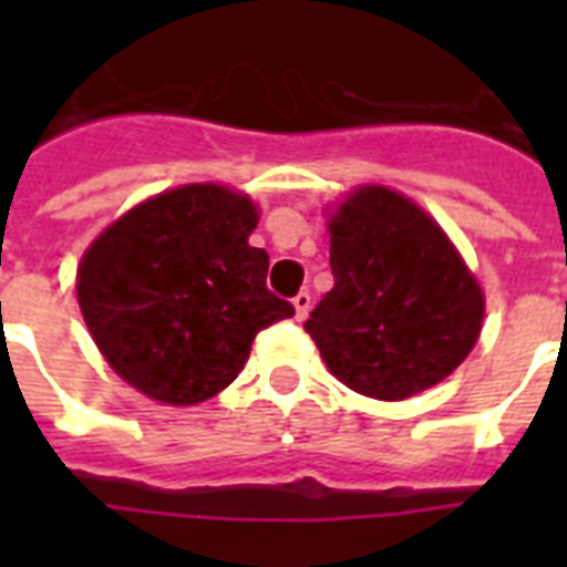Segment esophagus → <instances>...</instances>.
Instances as JSON below:
<instances>
[{
  "label": "esophagus",
  "instance_id": "obj_1",
  "mask_svg": "<svg viewBox=\"0 0 567 567\" xmlns=\"http://www.w3.org/2000/svg\"><path fill=\"white\" fill-rule=\"evenodd\" d=\"M293 309H297V320H306L309 318V309H311V293L309 291H300L293 297Z\"/></svg>",
  "mask_w": 567,
  "mask_h": 567
}]
</instances>
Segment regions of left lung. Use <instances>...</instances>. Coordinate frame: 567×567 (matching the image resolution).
I'll use <instances>...</instances> for the list:
<instances>
[{
  "instance_id": "8db88e82",
  "label": "left lung",
  "mask_w": 567,
  "mask_h": 567,
  "mask_svg": "<svg viewBox=\"0 0 567 567\" xmlns=\"http://www.w3.org/2000/svg\"><path fill=\"white\" fill-rule=\"evenodd\" d=\"M336 285L306 320L323 362L347 388L405 400L439 385L474 350L485 297L421 205L364 185L329 217Z\"/></svg>"
}]
</instances>
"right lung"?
Returning a JSON list of instances; mask_svg holds the SVG:
<instances>
[{"label":"right lung","mask_w":567,"mask_h":567,"mask_svg":"<svg viewBox=\"0 0 567 567\" xmlns=\"http://www.w3.org/2000/svg\"><path fill=\"white\" fill-rule=\"evenodd\" d=\"M258 212L223 185H182L135 205L82 256L75 291L105 362L141 394L194 405L244 371L261 329L293 315L267 291Z\"/></svg>","instance_id":"obj_1"}]
</instances>
